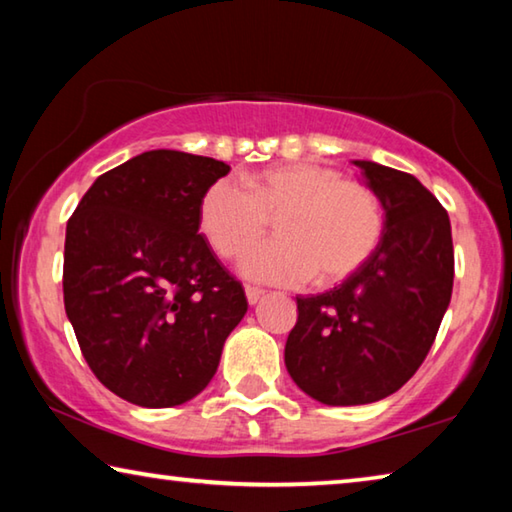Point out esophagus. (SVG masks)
Wrapping results in <instances>:
<instances>
[{"label":"esophagus","instance_id":"obj_1","mask_svg":"<svg viewBox=\"0 0 512 512\" xmlns=\"http://www.w3.org/2000/svg\"><path fill=\"white\" fill-rule=\"evenodd\" d=\"M264 291L257 289V287H246V298H248V305H257L259 300H262Z\"/></svg>","mask_w":512,"mask_h":512}]
</instances>
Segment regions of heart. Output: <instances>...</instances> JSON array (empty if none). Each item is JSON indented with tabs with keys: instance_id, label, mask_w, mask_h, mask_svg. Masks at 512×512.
<instances>
[{
	"instance_id": "obj_1",
	"label": "heart",
	"mask_w": 512,
	"mask_h": 512,
	"mask_svg": "<svg viewBox=\"0 0 512 512\" xmlns=\"http://www.w3.org/2000/svg\"><path fill=\"white\" fill-rule=\"evenodd\" d=\"M275 215L280 237L248 248L239 271L277 287H300L316 273L325 284L345 280L375 253L384 230L372 189L314 162L266 169L248 183L219 178L198 207L201 232L223 257L262 237Z\"/></svg>"
}]
</instances>
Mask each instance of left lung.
<instances>
[{
    "label": "left lung",
    "mask_w": 512,
    "mask_h": 512,
    "mask_svg": "<svg viewBox=\"0 0 512 512\" xmlns=\"http://www.w3.org/2000/svg\"><path fill=\"white\" fill-rule=\"evenodd\" d=\"M384 210L381 241L341 287L298 300L284 363L311 400L370 404L409 381L452 300L449 216L411 173L352 160Z\"/></svg>",
    "instance_id": "1"
}]
</instances>
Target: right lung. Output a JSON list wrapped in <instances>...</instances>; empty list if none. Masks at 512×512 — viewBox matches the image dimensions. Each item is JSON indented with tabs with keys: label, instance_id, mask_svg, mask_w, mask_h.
<instances>
[{
	"label": "right lung",
	"instance_id": "right-lung-1",
	"mask_svg": "<svg viewBox=\"0 0 512 512\" xmlns=\"http://www.w3.org/2000/svg\"><path fill=\"white\" fill-rule=\"evenodd\" d=\"M230 167L171 149L94 180L67 221L63 293L88 366L121 400L169 409L210 384L248 302L198 235Z\"/></svg>",
	"mask_w": 512,
	"mask_h": 512
}]
</instances>
